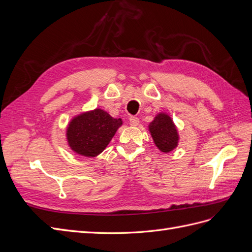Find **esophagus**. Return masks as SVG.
<instances>
[{"mask_svg": "<svg viewBox=\"0 0 252 252\" xmlns=\"http://www.w3.org/2000/svg\"><path fill=\"white\" fill-rule=\"evenodd\" d=\"M129 122H130V125L131 126H138L139 125V119L136 117H130V119H129Z\"/></svg>", "mask_w": 252, "mask_h": 252, "instance_id": "obj_1", "label": "esophagus"}]
</instances>
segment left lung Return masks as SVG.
Returning a JSON list of instances; mask_svg holds the SVG:
<instances>
[{
	"instance_id": "obj_1",
	"label": "left lung",
	"mask_w": 252,
	"mask_h": 252,
	"mask_svg": "<svg viewBox=\"0 0 252 252\" xmlns=\"http://www.w3.org/2000/svg\"><path fill=\"white\" fill-rule=\"evenodd\" d=\"M149 131L156 146L162 152H170L178 146L179 134L171 118L164 112L158 113L149 124Z\"/></svg>"
}]
</instances>
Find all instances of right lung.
Returning a JSON list of instances; mask_svg holds the SVG:
<instances>
[{"instance_id":"add662e5","label":"right lung","mask_w":252,"mask_h":252,"mask_svg":"<svg viewBox=\"0 0 252 252\" xmlns=\"http://www.w3.org/2000/svg\"><path fill=\"white\" fill-rule=\"evenodd\" d=\"M123 124L100 108L83 112L68 124L66 138L71 150L86 158H94L103 152Z\"/></svg>"}]
</instances>
